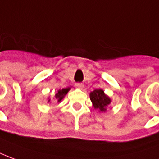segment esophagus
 I'll use <instances>...</instances> for the list:
<instances>
[{
  "label": "esophagus",
  "instance_id": "esophagus-1",
  "mask_svg": "<svg viewBox=\"0 0 159 159\" xmlns=\"http://www.w3.org/2000/svg\"><path fill=\"white\" fill-rule=\"evenodd\" d=\"M76 87L80 89H83V87H84V85H83V83H76Z\"/></svg>",
  "mask_w": 159,
  "mask_h": 159
}]
</instances>
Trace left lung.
I'll return each instance as SVG.
<instances>
[{
  "instance_id": "1",
  "label": "left lung",
  "mask_w": 159,
  "mask_h": 159,
  "mask_svg": "<svg viewBox=\"0 0 159 159\" xmlns=\"http://www.w3.org/2000/svg\"><path fill=\"white\" fill-rule=\"evenodd\" d=\"M92 106L94 109L98 110L100 113H105L107 108V106L111 104V99L108 95L104 93V90L102 89H95L89 93Z\"/></svg>"
}]
</instances>
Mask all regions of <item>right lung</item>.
Listing matches in <instances>:
<instances>
[{"mask_svg": "<svg viewBox=\"0 0 159 159\" xmlns=\"http://www.w3.org/2000/svg\"><path fill=\"white\" fill-rule=\"evenodd\" d=\"M70 88H66V89H58V90L57 91L56 93H55V95H54V97L53 99L57 101V102H62V100L64 98V96L68 94V92L70 91ZM52 102V100L49 98L48 97V100H47V102H50L51 103Z\"/></svg>", "mask_w": 159, "mask_h": 159, "instance_id": "1", "label": "right lung"}]
</instances>
